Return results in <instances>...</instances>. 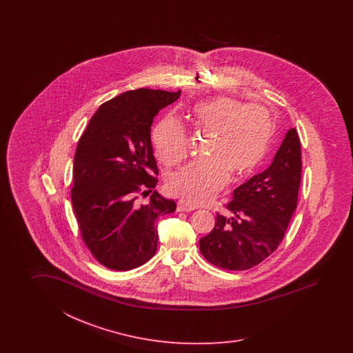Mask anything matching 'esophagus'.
I'll return each mask as SVG.
<instances>
[{"instance_id": "1", "label": "esophagus", "mask_w": 353, "mask_h": 353, "mask_svg": "<svg viewBox=\"0 0 353 353\" xmlns=\"http://www.w3.org/2000/svg\"><path fill=\"white\" fill-rule=\"evenodd\" d=\"M176 210H178V212H192V210H195V207L194 205H192V204H188V203L184 202V201H179Z\"/></svg>"}]
</instances>
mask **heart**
Listing matches in <instances>:
<instances>
[{"instance_id":"1","label":"heart","mask_w":353,"mask_h":353,"mask_svg":"<svg viewBox=\"0 0 353 353\" xmlns=\"http://www.w3.org/2000/svg\"><path fill=\"white\" fill-rule=\"evenodd\" d=\"M195 126L213 132L208 158L195 159L168 179V190L188 203H203L222 189L228 176L246 178L269 150L274 122L263 105H245L231 97H213L193 107ZM152 140L160 160L179 164L188 154V136L179 121L165 117L154 128Z\"/></svg>"}]
</instances>
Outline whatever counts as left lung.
<instances>
[{
  "mask_svg": "<svg viewBox=\"0 0 353 353\" xmlns=\"http://www.w3.org/2000/svg\"><path fill=\"white\" fill-rule=\"evenodd\" d=\"M301 180L298 132L290 128L270 166L233 190L216 225L199 240L202 255L225 270H248L270 256L284 239L296 208Z\"/></svg>",
  "mask_w": 353,
  "mask_h": 353,
  "instance_id": "8db88e82",
  "label": "left lung"
}]
</instances>
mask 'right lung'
I'll return each mask as SVG.
<instances>
[{
    "instance_id": "right-lung-1",
    "label": "right lung",
    "mask_w": 353,
    "mask_h": 353,
    "mask_svg": "<svg viewBox=\"0 0 353 353\" xmlns=\"http://www.w3.org/2000/svg\"><path fill=\"white\" fill-rule=\"evenodd\" d=\"M178 92L128 90L99 105L78 143L72 203L83 241L98 263L128 271L158 248V218L176 208L154 188L158 165L151 125ZM151 194L148 205L138 194Z\"/></svg>"
}]
</instances>
